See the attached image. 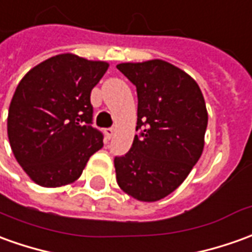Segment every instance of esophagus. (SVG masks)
<instances>
[{
  "mask_svg": "<svg viewBox=\"0 0 252 252\" xmlns=\"http://www.w3.org/2000/svg\"><path fill=\"white\" fill-rule=\"evenodd\" d=\"M104 133H105V137H107V138H112L114 133H115V130L112 129V127H108V129L104 130Z\"/></svg>",
  "mask_w": 252,
  "mask_h": 252,
  "instance_id": "obj_1",
  "label": "esophagus"
}]
</instances>
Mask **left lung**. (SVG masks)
I'll list each match as a JSON object with an SVG mask.
<instances>
[{
  "label": "left lung",
  "instance_id": "left-lung-1",
  "mask_svg": "<svg viewBox=\"0 0 252 252\" xmlns=\"http://www.w3.org/2000/svg\"><path fill=\"white\" fill-rule=\"evenodd\" d=\"M116 68L136 86L140 130L129 152L114 159L116 182L140 202H156L176 190L202 156L204 97L192 76L164 60Z\"/></svg>",
  "mask_w": 252,
  "mask_h": 252
}]
</instances>
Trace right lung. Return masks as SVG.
I'll return each mask as SVG.
<instances>
[{
    "mask_svg": "<svg viewBox=\"0 0 252 252\" xmlns=\"http://www.w3.org/2000/svg\"><path fill=\"white\" fill-rule=\"evenodd\" d=\"M108 70L72 53L31 68L19 82L8 112V138L17 163L32 181L57 188L76 181L103 147L92 127L90 93Z\"/></svg>",
    "mask_w": 252,
    "mask_h": 252,
    "instance_id": "obj_1",
    "label": "right lung"
}]
</instances>
